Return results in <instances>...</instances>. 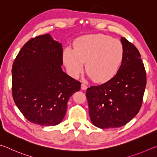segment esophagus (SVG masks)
I'll list each match as a JSON object with an SVG mask.
<instances>
[{"label":"esophagus","mask_w":157,"mask_h":157,"mask_svg":"<svg viewBox=\"0 0 157 157\" xmlns=\"http://www.w3.org/2000/svg\"><path fill=\"white\" fill-rule=\"evenodd\" d=\"M87 88V85H86V84L83 83H82V84H81V89L83 90H86Z\"/></svg>","instance_id":"1"}]
</instances>
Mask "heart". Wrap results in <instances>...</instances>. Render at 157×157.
Wrapping results in <instances>:
<instances>
[{"label": "heart", "instance_id": "obj_1", "mask_svg": "<svg viewBox=\"0 0 157 157\" xmlns=\"http://www.w3.org/2000/svg\"><path fill=\"white\" fill-rule=\"evenodd\" d=\"M123 48L121 41L101 34L86 35L74 41V49L66 48L63 61L67 72L77 77L86 68L94 81L105 83L116 75L121 65Z\"/></svg>", "mask_w": 157, "mask_h": 157}]
</instances>
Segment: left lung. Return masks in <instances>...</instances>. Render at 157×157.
I'll list each match as a JSON object with an SVG mask.
<instances>
[{
	"label": "left lung",
	"mask_w": 157,
	"mask_h": 157,
	"mask_svg": "<svg viewBox=\"0 0 157 157\" xmlns=\"http://www.w3.org/2000/svg\"><path fill=\"white\" fill-rule=\"evenodd\" d=\"M123 56L113 78L86 91L90 117L96 127L119 128L138 114L146 86V72L137 48L121 37Z\"/></svg>",
	"instance_id": "8db88e82"
}]
</instances>
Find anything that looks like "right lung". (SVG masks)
Segmentation results:
<instances>
[{
  "label": "right lung",
  "mask_w": 157,
  "mask_h": 157,
  "mask_svg": "<svg viewBox=\"0 0 157 157\" xmlns=\"http://www.w3.org/2000/svg\"><path fill=\"white\" fill-rule=\"evenodd\" d=\"M61 43L47 34L25 44L12 65L13 101L26 119L42 126L56 125L64 118L69 98L80 81L62 70Z\"/></svg>",
  "instance_id": "1"
}]
</instances>
